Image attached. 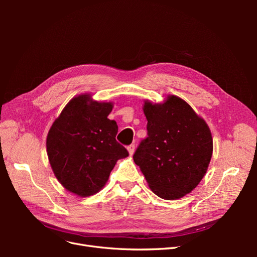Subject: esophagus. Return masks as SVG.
I'll use <instances>...</instances> for the list:
<instances>
[{
  "instance_id": "1",
  "label": "esophagus",
  "mask_w": 257,
  "mask_h": 257,
  "mask_svg": "<svg viewBox=\"0 0 257 257\" xmlns=\"http://www.w3.org/2000/svg\"><path fill=\"white\" fill-rule=\"evenodd\" d=\"M127 151H128L130 157H132V155H133V154H134V152H135V145H131V146H128V147H127Z\"/></svg>"
}]
</instances>
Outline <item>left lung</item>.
<instances>
[{"mask_svg": "<svg viewBox=\"0 0 257 257\" xmlns=\"http://www.w3.org/2000/svg\"><path fill=\"white\" fill-rule=\"evenodd\" d=\"M148 137L134 154L148 185L166 200L182 198L196 188L207 173L213 151L206 121L179 96L163 103L146 99Z\"/></svg>", "mask_w": 257, "mask_h": 257, "instance_id": "8db88e82", "label": "left lung"}]
</instances>
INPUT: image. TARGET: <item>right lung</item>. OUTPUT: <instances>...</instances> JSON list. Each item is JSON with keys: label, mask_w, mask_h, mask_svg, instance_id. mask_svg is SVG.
<instances>
[{"label": "right lung", "mask_w": 257, "mask_h": 257, "mask_svg": "<svg viewBox=\"0 0 257 257\" xmlns=\"http://www.w3.org/2000/svg\"><path fill=\"white\" fill-rule=\"evenodd\" d=\"M112 108V102L83 93L69 100L48 132L46 147L52 172L77 196L102 190L116 161L128 157L115 141L116 122L108 119Z\"/></svg>", "instance_id": "right-lung-1"}]
</instances>
